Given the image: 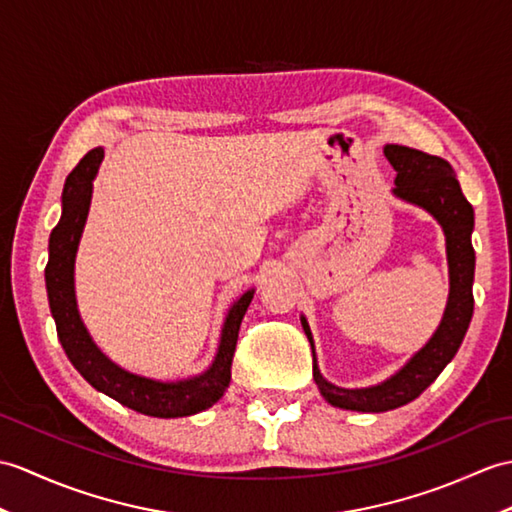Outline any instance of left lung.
I'll return each mask as SVG.
<instances>
[{
    "label": "left lung",
    "mask_w": 512,
    "mask_h": 512,
    "mask_svg": "<svg viewBox=\"0 0 512 512\" xmlns=\"http://www.w3.org/2000/svg\"><path fill=\"white\" fill-rule=\"evenodd\" d=\"M384 154L397 172L392 194L432 213L443 227L449 264V299L434 336L382 384L368 388H340L320 375L314 360V382L320 395L331 406L358 412H386L417 399L454 360L473 316V207L462 194L454 168L441 157L408 146L388 144ZM301 325L314 353L312 331L305 316H301Z\"/></svg>",
    "instance_id": "8db88e82"
}]
</instances>
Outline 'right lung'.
I'll use <instances>...</instances> for the list:
<instances>
[{
    "label": "right lung",
    "mask_w": 512,
    "mask_h": 512,
    "mask_svg": "<svg viewBox=\"0 0 512 512\" xmlns=\"http://www.w3.org/2000/svg\"><path fill=\"white\" fill-rule=\"evenodd\" d=\"M102 159L104 150L95 148L87 152L76 168L71 170L61 196V220H58L50 235L45 288L58 340H61L67 358L76 366V371L95 390L120 401L122 406L159 419L189 417V414L211 408L224 395V390L229 388L237 334H240L242 318L253 301L255 290L244 292L229 307V314L222 325L218 353L205 373L181 379V382H159V379L128 373L122 366L106 358L89 336L85 323H82L74 290L76 253L89 216L93 178L98 174Z\"/></svg>",
    "instance_id": "right-lung-1"
}]
</instances>
